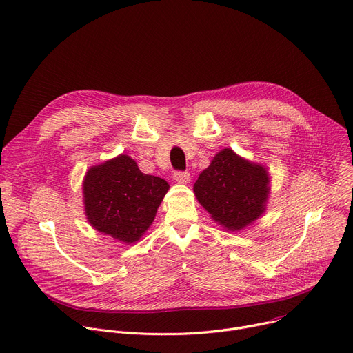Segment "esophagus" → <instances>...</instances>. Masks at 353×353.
I'll list each match as a JSON object with an SVG mask.
<instances>
[{
	"mask_svg": "<svg viewBox=\"0 0 353 353\" xmlns=\"http://www.w3.org/2000/svg\"><path fill=\"white\" fill-rule=\"evenodd\" d=\"M173 177H174V180H176L177 183L185 184V183H188V180H190V173H188V172L176 170V172L173 173Z\"/></svg>",
	"mask_w": 353,
	"mask_h": 353,
	"instance_id": "1",
	"label": "esophagus"
}]
</instances>
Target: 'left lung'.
I'll list each match as a JSON object with an SVG mask.
<instances>
[{
	"instance_id": "1",
	"label": "left lung",
	"mask_w": 353,
	"mask_h": 353,
	"mask_svg": "<svg viewBox=\"0 0 353 353\" xmlns=\"http://www.w3.org/2000/svg\"><path fill=\"white\" fill-rule=\"evenodd\" d=\"M268 184L265 168L246 162L231 149H223L200 174L194 193L216 222L236 231L265 211Z\"/></svg>"
}]
</instances>
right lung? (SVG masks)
<instances>
[{
    "mask_svg": "<svg viewBox=\"0 0 353 353\" xmlns=\"http://www.w3.org/2000/svg\"><path fill=\"white\" fill-rule=\"evenodd\" d=\"M85 215L91 225L126 243L149 228L169 190L160 177L145 174L126 154L94 166L84 180Z\"/></svg>",
    "mask_w": 353,
    "mask_h": 353,
    "instance_id": "1",
    "label": "right lung"
}]
</instances>
